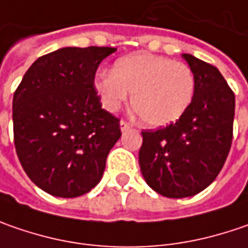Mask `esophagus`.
Here are the masks:
<instances>
[{
	"mask_svg": "<svg viewBox=\"0 0 248 248\" xmlns=\"http://www.w3.org/2000/svg\"><path fill=\"white\" fill-rule=\"evenodd\" d=\"M127 129H130V124H127L126 121H121V130L124 132V130H127Z\"/></svg>",
	"mask_w": 248,
	"mask_h": 248,
	"instance_id": "esophagus-1",
	"label": "esophagus"
}]
</instances>
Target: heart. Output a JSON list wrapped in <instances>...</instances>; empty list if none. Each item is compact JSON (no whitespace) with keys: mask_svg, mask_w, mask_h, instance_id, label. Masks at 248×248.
<instances>
[{"mask_svg":"<svg viewBox=\"0 0 248 248\" xmlns=\"http://www.w3.org/2000/svg\"><path fill=\"white\" fill-rule=\"evenodd\" d=\"M94 89L111 112L132 94V107L140 121L148 127H164L186 113L194 97L196 79L185 62L137 52L119 58L111 73H100Z\"/></svg>","mask_w":248,"mask_h":248,"instance_id":"heart-1","label":"heart"}]
</instances>
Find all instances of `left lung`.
<instances>
[{"instance_id":"left-lung-1","label":"left lung","mask_w":248,"mask_h":248,"mask_svg":"<svg viewBox=\"0 0 248 248\" xmlns=\"http://www.w3.org/2000/svg\"><path fill=\"white\" fill-rule=\"evenodd\" d=\"M196 90L186 113L164 129L145 130L139 164L147 185L169 199L191 197L208 187L228 158L233 139L234 94L221 72L182 54Z\"/></svg>"}]
</instances>
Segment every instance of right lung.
Here are the masks:
<instances>
[{
	"mask_svg": "<svg viewBox=\"0 0 248 248\" xmlns=\"http://www.w3.org/2000/svg\"><path fill=\"white\" fill-rule=\"evenodd\" d=\"M112 47H65L40 57L14 94V141L30 180L73 199L101 180L121 137L119 119L101 108L94 76Z\"/></svg>",
	"mask_w": 248,
	"mask_h": 248,
	"instance_id": "obj_1",
	"label": "right lung"
}]
</instances>
